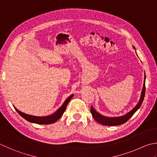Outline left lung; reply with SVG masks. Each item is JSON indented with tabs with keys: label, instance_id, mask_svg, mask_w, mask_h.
<instances>
[{
	"label": "left lung",
	"instance_id": "1",
	"mask_svg": "<svg viewBox=\"0 0 157 157\" xmlns=\"http://www.w3.org/2000/svg\"><path fill=\"white\" fill-rule=\"evenodd\" d=\"M135 49V47H134ZM146 75H145V80L144 84L143 86V90L141 91V95L140 98V100H139V103L136 104V106L133 108L132 110H130L129 113H128L126 115L121 117H105L101 115V114L96 112L95 110L94 109L93 107L91 106L90 107V112L92 114L93 117L94 118L95 121H97L100 124L104 125V126H117V125L123 124L129 119L131 117H132L135 113L137 110L140 106H141L142 102L144 101L145 93H146Z\"/></svg>",
	"mask_w": 157,
	"mask_h": 157
}]
</instances>
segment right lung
I'll use <instances>...</instances> for the list:
<instances>
[{
  "label": "right lung",
  "mask_w": 157,
  "mask_h": 157,
  "mask_svg": "<svg viewBox=\"0 0 157 157\" xmlns=\"http://www.w3.org/2000/svg\"><path fill=\"white\" fill-rule=\"evenodd\" d=\"M73 95H71V96H69V98L65 100L64 104H62V106L59 108L55 113L52 114L51 115L46 116V117H36V116L27 115V114L21 112V111L18 110L15 107H14V108H15L16 110L18 112V113L22 117L25 119H26L27 121L31 122V123H35L38 124H50L54 123V122H56V121H58V119L61 117L62 115H63V113L65 111V109H66L67 104H69V101L71 100V98H73Z\"/></svg>",
  "instance_id": "1"
}]
</instances>
